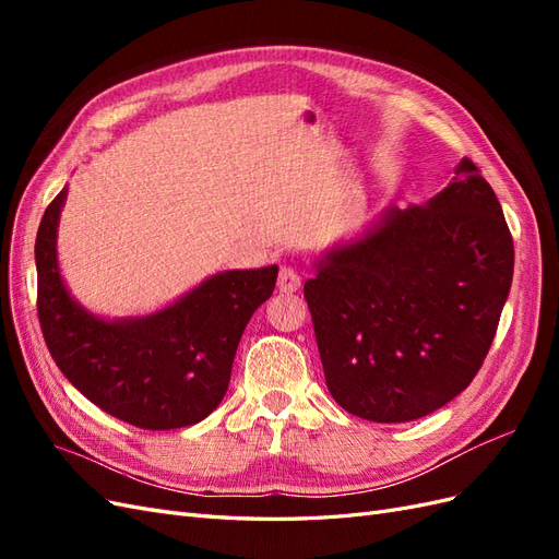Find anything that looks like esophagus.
<instances>
[{"mask_svg": "<svg viewBox=\"0 0 559 559\" xmlns=\"http://www.w3.org/2000/svg\"><path fill=\"white\" fill-rule=\"evenodd\" d=\"M277 289H280L282 294H294V292H298V289H300V277H298V273H296L294 267H289V265L280 267Z\"/></svg>", "mask_w": 559, "mask_h": 559, "instance_id": "esophagus-1", "label": "esophagus"}]
</instances>
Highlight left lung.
Listing matches in <instances>:
<instances>
[{"label":"left lung","mask_w":559,"mask_h":559,"mask_svg":"<svg viewBox=\"0 0 559 559\" xmlns=\"http://www.w3.org/2000/svg\"><path fill=\"white\" fill-rule=\"evenodd\" d=\"M427 207L331 251L302 286L326 386L347 413L411 421L478 376L513 280V238L471 158Z\"/></svg>","instance_id":"obj_1"}]
</instances>
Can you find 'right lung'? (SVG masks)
<instances>
[{"instance_id":"right-lung-1","label":"right lung","mask_w":559,"mask_h":559,"mask_svg":"<svg viewBox=\"0 0 559 559\" xmlns=\"http://www.w3.org/2000/svg\"><path fill=\"white\" fill-rule=\"evenodd\" d=\"M67 191L37 230V314L50 357L107 415L146 431L195 425L222 403L247 321L273 296L277 265L230 270L144 319L103 321L67 294L56 228Z\"/></svg>"}]
</instances>
